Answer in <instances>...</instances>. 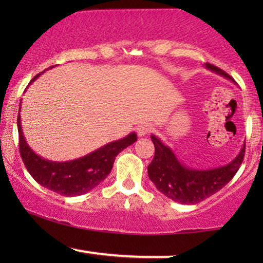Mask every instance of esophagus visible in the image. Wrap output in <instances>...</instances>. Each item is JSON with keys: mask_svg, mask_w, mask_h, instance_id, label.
Instances as JSON below:
<instances>
[{"mask_svg": "<svg viewBox=\"0 0 263 263\" xmlns=\"http://www.w3.org/2000/svg\"><path fill=\"white\" fill-rule=\"evenodd\" d=\"M136 131H137V135L140 137H143V136H146L151 131V126L148 123H141V125H138L136 127Z\"/></svg>", "mask_w": 263, "mask_h": 263, "instance_id": "esophagus-1", "label": "esophagus"}]
</instances>
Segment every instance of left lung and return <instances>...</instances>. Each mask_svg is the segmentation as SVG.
<instances>
[{
	"mask_svg": "<svg viewBox=\"0 0 263 263\" xmlns=\"http://www.w3.org/2000/svg\"><path fill=\"white\" fill-rule=\"evenodd\" d=\"M205 68L234 81L218 66L205 64ZM151 138L156 152L147 168L149 179L162 194L180 204H197L218 193L237 173L245 156L243 144L238 155L228 164L211 170H197L183 164L171 147L163 143L156 135H151Z\"/></svg>",
	"mask_w": 263,
	"mask_h": 263,
	"instance_id": "8db88e82",
	"label": "left lung"
}]
</instances>
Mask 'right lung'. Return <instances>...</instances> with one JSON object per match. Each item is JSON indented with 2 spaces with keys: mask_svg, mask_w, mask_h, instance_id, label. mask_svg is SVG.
I'll return each mask as SVG.
<instances>
[{
  "mask_svg": "<svg viewBox=\"0 0 263 263\" xmlns=\"http://www.w3.org/2000/svg\"><path fill=\"white\" fill-rule=\"evenodd\" d=\"M52 68L53 66H50V69ZM44 71L35 75L31 83ZM17 127L21 157L27 171L42 186L64 197H78L98 186L110 174L116 156L137 141V135L131 132L121 140L110 142L80 158L66 162H54L37 155L27 143L20 114L17 117Z\"/></svg>",
  "mask_w": 263,
  "mask_h": 263,
  "instance_id": "right-lung-1",
  "label": "right lung"
}]
</instances>
